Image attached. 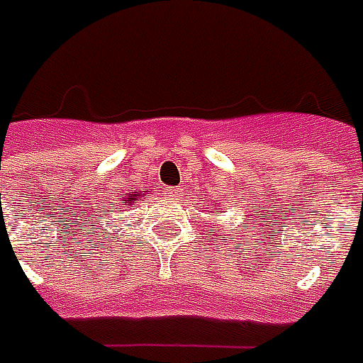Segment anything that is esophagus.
Here are the masks:
<instances>
[{"label": "esophagus", "mask_w": 363, "mask_h": 363, "mask_svg": "<svg viewBox=\"0 0 363 363\" xmlns=\"http://www.w3.org/2000/svg\"><path fill=\"white\" fill-rule=\"evenodd\" d=\"M182 194H184V189H182V187H174V189H169L168 191V197H172V199H179Z\"/></svg>", "instance_id": "1"}]
</instances>
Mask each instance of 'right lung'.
Listing matches in <instances>:
<instances>
[{
  "label": "right lung",
  "mask_w": 363,
  "mask_h": 363,
  "mask_svg": "<svg viewBox=\"0 0 363 363\" xmlns=\"http://www.w3.org/2000/svg\"><path fill=\"white\" fill-rule=\"evenodd\" d=\"M133 199H136V195L130 194V195H128V197H127V199H125V201H133Z\"/></svg>",
  "instance_id": "obj_1"
}]
</instances>
